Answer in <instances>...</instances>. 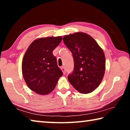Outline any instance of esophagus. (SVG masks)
Here are the masks:
<instances>
[{
  "label": "esophagus",
  "mask_w": 130,
  "mask_h": 130,
  "mask_svg": "<svg viewBox=\"0 0 130 130\" xmlns=\"http://www.w3.org/2000/svg\"><path fill=\"white\" fill-rule=\"evenodd\" d=\"M61 70H62L63 73L65 74V73H66V72H65V68L64 67H62L61 68Z\"/></svg>",
  "instance_id": "esophagus-1"
}]
</instances>
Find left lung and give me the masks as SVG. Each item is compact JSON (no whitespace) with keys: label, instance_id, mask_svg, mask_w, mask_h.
Wrapping results in <instances>:
<instances>
[{"label":"left lung","instance_id":"left-lung-1","mask_svg":"<svg viewBox=\"0 0 130 130\" xmlns=\"http://www.w3.org/2000/svg\"><path fill=\"white\" fill-rule=\"evenodd\" d=\"M65 45L73 54L74 70L68 76L72 86L81 93L93 92L102 82L105 70L103 49L88 34L77 32L63 37Z\"/></svg>","mask_w":130,"mask_h":130}]
</instances>
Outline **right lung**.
Masks as SVG:
<instances>
[{
	"label": "right lung",
	"mask_w": 130,
	"mask_h": 130,
	"mask_svg": "<svg viewBox=\"0 0 130 130\" xmlns=\"http://www.w3.org/2000/svg\"><path fill=\"white\" fill-rule=\"evenodd\" d=\"M62 37H47L35 39L24 55L22 70L23 78L31 91L41 95L53 91L62 72L58 67L53 51Z\"/></svg>",
	"instance_id": "add662e5"
}]
</instances>
